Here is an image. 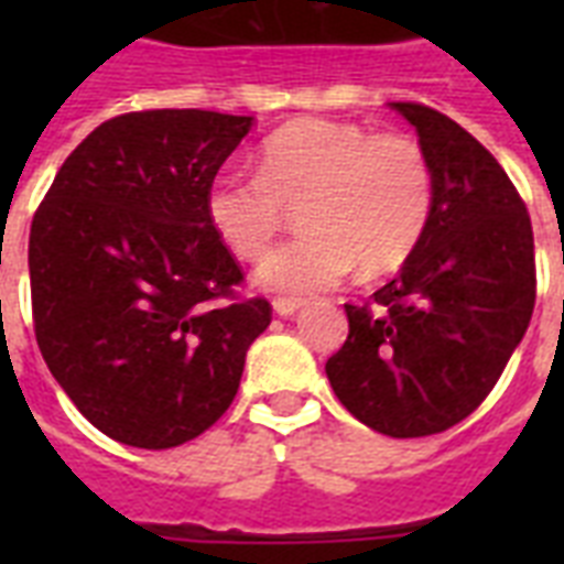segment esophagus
Returning a JSON list of instances; mask_svg holds the SVG:
<instances>
[{
    "label": "esophagus",
    "mask_w": 564,
    "mask_h": 564,
    "mask_svg": "<svg viewBox=\"0 0 564 564\" xmlns=\"http://www.w3.org/2000/svg\"><path fill=\"white\" fill-rule=\"evenodd\" d=\"M304 304H307L304 299H274L272 301V307H274V313H278V316H295V313H299Z\"/></svg>",
    "instance_id": "esophagus-1"
}]
</instances>
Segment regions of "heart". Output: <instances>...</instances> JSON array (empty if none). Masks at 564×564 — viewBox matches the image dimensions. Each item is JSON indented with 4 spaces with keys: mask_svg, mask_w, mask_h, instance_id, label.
Masks as SVG:
<instances>
[{
    "mask_svg": "<svg viewBox=\"0 0 564 564\" xmlns=\"http://www.w3.org/2000/svg\"><path fill=\"white\" fill-rule=\"evenodd\" d=\"M433 202V170L415 137L292 119L260 143L257 172L213 175L204 213L230 254L257 260L299 207L304 230L265 257L257 281L283 295H313L357 263L366 274L401 269L427 234Z\"/></svg>",
    "mask_w": 564,
    "mask_h": 564,
    "instance_id": "b5f03b06",
    "label": "heart"
}]
</instances>
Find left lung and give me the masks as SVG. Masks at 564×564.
I'll return each instance as SVG.
<instances>
[{
  "mask_svg": "<svg viewBox=\"0 0 564 564\" xmlns=\"http://www.w3.org/2000/svg\"><path fill=\"white\" fill-rule=\"evenodd\" d=\"M433 170V219L401 274L345 304L348 339L327 360L336 398L392 438L433 436L495 389L535 307L533 225L495 154L419 101H392Z\"/></svg>",
  "mask_w": 564,
  "mask_h": 564,
  "instance_id": "8db88e82",
  "label": "left lung"
}]
</instances>
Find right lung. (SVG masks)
Here are the masks:
<instances>
[{"label":"right lung","instance_id":"obj_1","mask_svg":"<svg viewBox=\"0 0 564 564\" xmlns=\"http://www.w3.org/2000/svg\"><path fill=\"white\" fill-rule=\"evenodd\" d=\"M251 117L131 110L57 170L29 237L37 348L105 436L163 451L202 436L239 389L265 299L213 234L204 193Z\"/></svg>","mask_w":564,"mask_h":564}]
</instances>
